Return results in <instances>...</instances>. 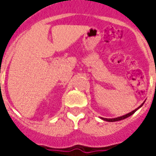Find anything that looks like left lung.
<instances>
[{
	"label": "left lung",
	"mask_w": 156,
	"mask_h": 156,
	"mask_svg": "<svg viewBox=\"0 0 156 156\" xmlns=\"http://www.w3.org/2000/svg\"><path fill=\"white\" fill-rule=\"evenodd\" d=\"M142 105H143V104H142V105H141L140 106V107H139V108H140V107H141V106H142ZM138 108H136V109H134V110H133V111L130 112V113H129V114H127V115H124V116H121V117L115 118V119H105V118H104V119H104V120L108 121V122H115V121L122 120V119H126V118L129 117V116H130V115H133V114H134V112H135V111H136V110H137Z\"/></svg>",
	"instance_id": "8db88e82"
}]
</instances>
